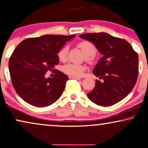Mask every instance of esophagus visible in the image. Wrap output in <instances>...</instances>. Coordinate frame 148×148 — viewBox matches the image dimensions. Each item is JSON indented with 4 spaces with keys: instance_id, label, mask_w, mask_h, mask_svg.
<instances>
[{
    "instance_id": "esophagus-1",
    "label": "esophagus",
    "mask_w": 148,
    "mask_h": 148,
    "mask_svg": "<svg viewBox=\"0 0 148 148\" xmlns=\"http://www.w3.org/2000/svg\"><path fill=\"white\" fill-rule=\"evenodd\" d=\"M70 78H71V79H77V80H79L80 79V77H72V76H71V77H69Z\"/></svg>"
}]
</instances>
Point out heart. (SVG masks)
<instances>
[{"mask_svg":"<svg viewBox=\"0 0 148 148\" xmlns=\"http://www.w3.org/2000/svg\"><path fill=\"white\" fill-rule=\"evenodd\" d=\"M78 47L82 49L85 54V59L88 62H92L94 60V55L97 53V48L95 45L91 42L84 41L78 44ZM68 46L64 45L58 52V57L59 60L64 62L67 59ZM86 70V66L84 64H77L74 63H68L62 67V71L65 74L72 77H81Z\"/></svg>","mask_w":148,"mask_h":148,"instance_id":"heart-1","label":"heart"}]
</instances>
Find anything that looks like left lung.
Returning a JSON list of instances; mask_svg holds the SVG:
<instances>
[{
	"instance_id": "8db88e82",
	"label": "left lung",
	"mask_w": 148,
	"mask_h": 148,
	"mask_svg": "<svg viewBox=\"0 0 148 148\" xmlns=\"http://www.w3.org/2000/svg\"><path fill=\"white\" fill-rule=\"evenodd\" d=\"M79 37L92 43L103 56L93 69L103 82L96 80L95 87L87 96L95 104L111 106L124 99L135 86L139 71V58L126 40L105 32L87 33Z\"/></svg>"
}]
</instances>
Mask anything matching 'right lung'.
Returning <instances> with one entry per match:
<instances>
[{"label": "right lung", "instance_id": "obj_1", "mask_svg": "<svg viewBox=\"0 0 148 148\" xmlns=\"http://www.w3.org/2000/svg\"><path fill=\"white\" fill-rule=\"evenodd\" d=\"M75 35L46 34L28 38L14 49L9 62L13 86L26 103L35 107L49 106L62 95L68 76L54 69L59 63L58 52ZM53 70V78L46 72Z\"/></svg>", "mask_w": 148, "mask_h": 148}]
</instances>
